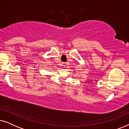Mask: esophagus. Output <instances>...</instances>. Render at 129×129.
<instances>
[{
    "label": "esophagus",
    "instance_id": "obj_1",
    "mask_svg": "<svg viewBox=\"0 0 129 129\" xmlns=\"http://www.w3.org/2000/svg\"><path fill=\"white\" fill-rule=\"evenodd\" d=\"M66 66V63H61V66H63V67H65Z\"/></svg>",
    "mask_w": 129,
    "mask_h": 129
}]
</instances>
